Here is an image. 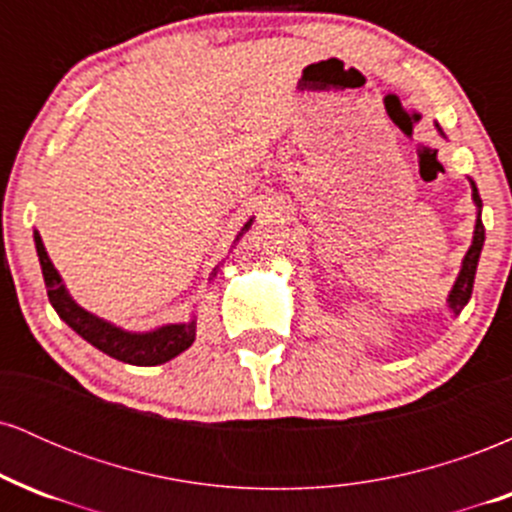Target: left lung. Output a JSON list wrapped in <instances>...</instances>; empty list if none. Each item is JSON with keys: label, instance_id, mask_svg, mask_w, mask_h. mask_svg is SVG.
Here are the masks:
<instances>
[{"label": "left lung", "instance_id": "8db88e82", "mask_svg": "<svg viewBox=\"0 0 512 512\" xmlns=\"http://www.w3.org/2000/svg\"><path fill=\"white\" fill-rule=\"evenodd\" d=\"M472 197H474V204H477V207L481 209V197H479V190H477V185H474V182H472ZM481 248H484V223H481V216H479V219H477V228H474L472 248H469L467 255H464L460 276H457L455 286H452L450 298H448L452 313H455V315H460L464 305H467L469 298H472L474 274H477V264H479Z\"/></svg>", "mask_w": 512, "mask_h": 512}]
</instances>
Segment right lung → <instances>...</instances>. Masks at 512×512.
Wrapping results in <instances>:
<instances>
[{
	"label": "right lung",
	"instance_id": "add662e5",
	"mask_svg": "<svg viewBox=\"0 0 512 512\" xmlns=\"http://www.w3.org/2000/svg\"><path fill=\"white\" fill-rule=\"evenodd\" d=\"M250 223L252 219L245 223L243 231H248ZM240 236H243V233H240ZM33 238L52 308L57 310V315H60L76 334H81V337H84L88 344L96 346L98 351H103V354L113 356L122 363H129V366H158V363H166L170 358L182 354L185 349H190L192 342H195V320L187 322V325L158 327L156 332L132 334L120 330V327L108 325L101 317L86 313L84 308H79V305L72 301V296H69L67 289L62 286L60 274L52 267L43 240H40V233L35 231Z\"/></svg>",
	"mask_w": 512,
	"mask_h": 512
}]
</instances>
